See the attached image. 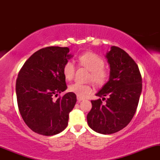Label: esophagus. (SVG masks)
Returning <instances> with one entry per match:
<instances>
[{
    "mask_svg": "<svg viewBox=\"0 0 160 160\" xmlns=\"http://www.w3.org/2000/svg\"><path fill=\"white\" fill-rule=\"evenodd\" d=\"M78 98V102H81V101L83 100V98H80V97H79V96H78V98Z\"/></svg>",
    "mask_w": 160,
    "mask_h": 160,
    "instance_id": "esophagus-1",
    "label": "esophagus"
}]
</instances>
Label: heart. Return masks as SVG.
Listing matches in <instances>:
<instances>
[{
	"label": "heart",
	"instance_id": "obj_1",
	"mask_svg": "<svg viewBox=\"0 0 160 160\" xmlns=\"http://www.w3.org/2000/svg\"><path fill=\"white\" fill-rule=\"evenodd\" d=\"M78 62L80 65L85 67L91 71L89 79L95 85L102 86L106 83L109 78L110 73L108 69L104 67V60L94 52H88L79 56ZM75 66L74 62H67L63 67V74L66 80H72L74 76ZM70 92L76 94L80 98H85L91 94L92 88L87 84H82L76 82L69 86Z\"/></svg>",
	"mask_w": 160,
	"mask_h": 160
}]
</instances>
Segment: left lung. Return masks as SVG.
Wrapping results in <instances>:
<instances>
[{"label":"left lung","instance_id":"1","mask_svg":"<svg viewBox=\"0 0 160 160\" xmlns=\"http://www.w3.org/2000/svg\"><path fill=\"white\" fill-rule=\"evenodd\" d=\"M106 58L111 68L109 80L96 94L102 100L91 101L92 107L87 114V122L96 132L109 135L122 129L133 118L142 90V79L138 66L120 47H111ZM104 100L105 103H102Z\"/></svg>","mask_w":160,"mask_h":160}]
</instances>
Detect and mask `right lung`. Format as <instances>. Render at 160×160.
I'll return each instance as SVG.
<instances>
[{"label":"right lung","instance_id":"1","mask_svg":"<svg viewBox=\"0 0 160 160\" xmlns=\"http://www.w3.org/2000/svg\"><path fill=\"white\" fill-rule=\"evenodd\" d=\"M68 47L40 49L25 62L16 82L17 103L24 122L34 132L46 136L60 133L67 127L69 113L77 102L68 92L63 67L71 57Z\"/></svg>","mask_w":160,"mask_h":160}]
</instances>
